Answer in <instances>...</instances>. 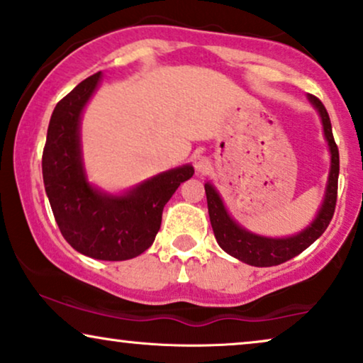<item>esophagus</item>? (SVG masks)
I'll use <instances>...</instances> for the list:
<instances>
[{
	"label": "esophagus",
	"instance_id": "1",
	"mask_svg": "<svg viewBox=\"0 0 363 363\" xmlns=\"http://www.w3.org/2000/svg\"><path fill=\"white\" fill-rule=\"evenodd\" d=\"M193 167H195V170L199 173H206L210 168L208 158L203 157V155H195L193 157Z\"/></svg>",
	"mask_w": 363,
	"mask_h": 363
}]
</instances>
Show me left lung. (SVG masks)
Masks as SVG:
<instances>
[{"label":"left lung","mask_w":363,"mask_h":363,"mask_svg":"<svg viewBox=\"0 0 363 363\" xmlns=\"http://www.w3.org/2000/svg\"><path fill=\"white\" fill-rule=\"evenodd\" d=\"M308 101L318 111L320 120H322L323 125V135H325L328 150H330V172H328L325 196H323L322 206L318 208L317 216H315L313 222L308 227H305L302 232L291 235V237L284 238L263 237V235L248 232L247 228H243L242 225H238L230 216L227 206H225L222 196L216 191V188L210 182L205 183L210 223L211 228H213L216 242H218L222 250L227 252L228 255L247 263V265L274 267L296 257L305 248H308L320 235L325 232L333 216V211H335L338 170H340L338 148L335 145V140H333L332 123L330 118H328L325 106L313 95H308Z\"/></svg>","instance_id":"obj_1"}]
</instances>
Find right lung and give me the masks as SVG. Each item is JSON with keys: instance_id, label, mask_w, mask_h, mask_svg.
<instances>
[{"instance_id": "obj_1", "label": "right lung", "mask_w": 363, "mask_h": 363, "mask_svg": "<svg viewBox=\"0 0 363 363\" xmlns=\"http://www.w3.org/2000/svg\"><path fill=\"white\" fill-rule=\"evenodd\" d=\"M100 79L101 73L86 78L55 106L41 167L46 195L65 240L86 257L120 262L152 247L163 206L195 170L191 164L172 168L118 195L93 186L84 172L79 123Z\"/></svg>"}]
</instances>
